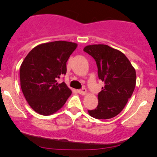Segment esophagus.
<instances>
[{
	"label": "esophagus",
	"instance_id": "1",
	"mask_svg": "<svg viewBox=\"0 0 157 157\" xmlns=\"http://www.w3.org/2000/svg\"><path fill=\"white\" fill-rule=\"evenodd\" d=\"M77 92H78L81 95H86V89H82L77 90Z\"/></svg>",
	"mask_w": 157,
	"mask_h": 157
}]
</instances>
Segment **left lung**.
<instances>
[{
    "label": "left lung",
    "mask_w": 157,
    "mask_h": 157,
    "mask_svg": "<svg viewBox=\"0 0 157 157\" xmlns=\"http://www.w3.org/2000/svg\"><path fill=\"white\" fill-rule=\"evenodd\" d=\"M83 51L96 61L99 79L105 84L98 94L97 107L88 112L96 119L114 117L125 108L134 92L135 68L122 52L107 45H89Z\"/></svg>",
    "instance_id": "left-lung-1"
}]
</instances>
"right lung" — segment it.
Segmentation results:
<instances>
[{
  "label": "right lung",
  "instance_id": "1",
  "mask_svg": "<svg viewBox=\"0 0 157 157\" xmlns=\"http://www.w3.org/2000/svg\"><path fill=\"white\" fill-rule=\"evenodd\" d=\"M77 44L54 41L32 48L20 68L23 94L29 105L41 115H52L60 110L71 94L64 82L57 79L66 73V62Z\"/></svg>",
  "mask_w": 157,
  "mask_h": 157
}]
</instances>
